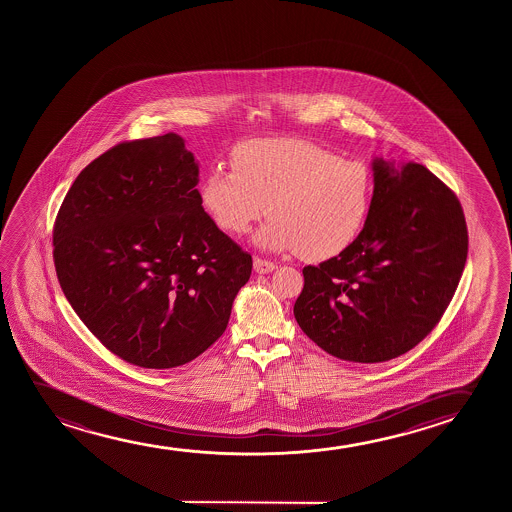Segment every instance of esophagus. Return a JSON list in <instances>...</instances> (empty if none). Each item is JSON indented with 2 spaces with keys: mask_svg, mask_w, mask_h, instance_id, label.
I'll return each mask as SVG.
<instances>
[{
  "mask_svg": "<svg viewBox=\"0 0 512 512\" xmlns=\"http://www.w3.org/2000/svg\"><path fill=\"white\" fill-rule=\"evenodd\" d=\"M253 269H255L257 273L267 274L273 273L276 266H274V262H271V260L259 259V257H257V259L253 260Z\"/></svg>",
  "mask_w": 512,
  "mask_h": 512,
  "instance_id": "esophagus-1",
  "label": "esophagus"
}]
</instances>
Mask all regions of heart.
Masks as SVG:
<instances>
[{"instance_id":"obj_1","label":"heart","mask_w":512,"mask_h":512,"mask_svg":"<svg viewBox=\"0 0 512 512\" xmlns=\"http://www.w3.org/2000/svg\"><path fill=\"white\" fill-rule=\"evenodd\" d=\"M234 168L210 169L201 199L220 229L246 234L274 215L255 243L302 259L336 257L360 236L371 215L374 173L306 140H252L232 152Z\"/></svg>"}]
</instances>
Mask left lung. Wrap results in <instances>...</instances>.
I'll use <instances>...</instances> for the list:
<instances>
[{
  "label": "left lung",
  "mask_w": 512,
  "mask_h": 512,
  "mask_svg": "<svg viewBox=\"0 0 512 512\" xmlns=\"http://www.w3.org/2000/svg\"><path fill=\"white\" fill-rule=\"evenodd\" d=\"M367 224L337 257L306 266L294 306L304 334L334 357H400L439 323L462 278L469 234L455 192L416 162L376 159Z\"/></svg>",
  "instance_id": "obj_1"
}]
</instances>
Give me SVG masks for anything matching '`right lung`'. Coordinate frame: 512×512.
Here are the masks:
<instances>
[{
  "label": "right lung",
  "instance_id": "obj_1",
  "mask_svg": "<svg viewBox=\"0 0 512 512\" xmlns=\"http://www.w3.org/2000/svg\"><path fill=\"white\" fill-rule=\"evenodd\" d=\"M180 136L122 141L57 211V280L106 350L145 369L189 364L224 334L252 255L218 229Z\"/></svg>",
  "mask_w": 512,
  "mask_h": 512
}]
</instances>
